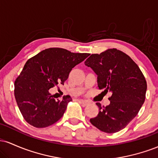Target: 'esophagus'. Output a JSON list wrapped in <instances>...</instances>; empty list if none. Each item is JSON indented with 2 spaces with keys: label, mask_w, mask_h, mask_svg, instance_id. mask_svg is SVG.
<instances>
[{
  "label": "esophagus",
  "mask_w": 158,
  "mask_h": 158,
  "mask_svg": "<svg viewBox=\"0 0 158 158\" xmlns=\"http://www.w3.org/2000/svg\"><path fill=\"white\" fill-rule=\"evenodd\" d=\"M79 103H80L82 107H86V106H88V105H89V103H88V102H86V101H83V100L79 101Z\"/></svg>",
  "instance_id": "obj_1"
}]
</instances>
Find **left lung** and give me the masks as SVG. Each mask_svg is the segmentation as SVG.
Here are the masks:
<instances>
[{"label": "left lung", "mask_w": 158, "mask_h": 158, "mask_svg": "<svg viewBox=\"0 0 158 158\" xmlns=\"http://www.w3.org/2000/svg\"><path fill=\"white\" fill-rule=\"evenodd\" d=\"M97 75V85L105 93L110 92V104L102 107L90 119L91 124L106 133H115L126 128L144 103L147 84L140 69L126 53L109 49L92 54L85 61Z\"/></svg>", "instance_id": "obj_1"}]
</instances>
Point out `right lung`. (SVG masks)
<instances>
[{
	"label": "right lung",
	"mask_w": 158,
	"mask_h": 158,
	"mask_svg": "<svg viewBox=\"0 0 158 158\" xmlns=\"http://www.w3.org/2000/svg\"><path fill=\"white\" fill-rule=\"evenodd\" d=\"M89 55L53 48L42 50L27 61L15 81V97L29 124L45 128L61 118L72 99L64 96L62 100L56 101L50 89L64 84L72 69Z\"/></svg>",
	"instance_id": "add662e5"
}]
</instances>
